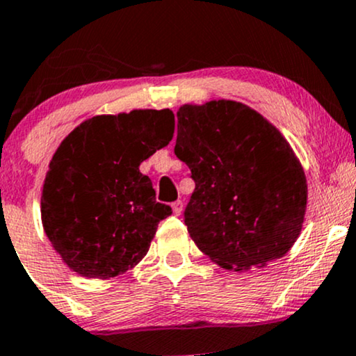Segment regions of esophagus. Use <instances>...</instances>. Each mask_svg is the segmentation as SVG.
I'll return each instance as SVG.
<instances>
[{"instance_id": "34e87169", "label": "esophagus", "mask_w": 356, "mask_h": 356, "mask_svg": "<svg viewBox=\"0 0 356 356\" xmlns=\"http://www.w3.org/2000/svg\"><path fill=\"white\" fill-rule=\"evenodd\" d=\"M182 209H184V202H182V201H175V202L172 204V211H174L175 216H181Z\"/></svg>"}]
</instances>
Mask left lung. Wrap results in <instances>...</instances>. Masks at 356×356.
Instances as JSON below:
<instances>
[{
	"mask_svg": "<svg viewBox=\"0 0 356 356\" xmlns=\"http://www.w3.org/2000/svg\"><path fill=\"white\" fill-rule=\"evenodd\" d=\"M174 152L195 182L184 212L187 231L211 261L243 273L293 248L308 184L271 122L234 100L186 104L177 110Z\"/></svg>",
	"mask_w": 356,
	"mask_h": 356,
	"instance_id": "1",
	"label": "left lung"
}]
</instances>
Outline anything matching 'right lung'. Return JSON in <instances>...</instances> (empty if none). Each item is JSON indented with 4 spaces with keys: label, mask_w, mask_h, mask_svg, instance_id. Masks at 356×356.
<instances>
[{
    "label": "right lung",
    "mask_w": 356,
    "mask_h": 356,
    "mask_svg": "<svg viewBox=\"0 0 356 356\" xmlns=\"http://www.w3.org/2000/svg\"><path fill=\"white\" fill-rule=\"evenodd\" d=\"M172 136L169 108H144L95 115L61 140L43 182L42 224L72 271L110 280L147 254L172 209L155 201L138 165Z\"/></svg>",
    "instance_id": "obj_1"
}]
</instances>
